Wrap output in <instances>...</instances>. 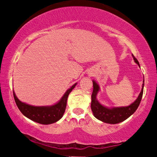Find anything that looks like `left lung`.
Masks as SVG:
<instances>
[{"instance_id": "1", "label": "left lung", "mask_w": 157, "mask_h": 157, "mask_svg": "<svg viewBox=\"0 0 157 157\" xmlns=\"http://www.w3.org/2000/svg\"><path fill=\"white\" fill-rule=\"evenodd\" d=\"M133 58H134V62L140 66L138 60L134 57L132 55ZM93 92L91 94V108L92 111L94 116L96 117L97 120L100 121L105 122L109 124H117L120 123L134 113L136 110L138 109L140 105V102H141L142 94H143V88H144V80L142 83V90L140 91V94L136 100L131 105L128 106H122V107H106V106L102 105L100 102L97 100V94L100 91V86L95 80H93Z\"/></svg>"}]
</instances>
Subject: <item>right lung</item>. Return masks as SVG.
<instances>
[{"label": "right lung", "instance_id": "1", "mask_svg": "<svg viewBox=\"0 0 157 157\" xmlns=\"http://www.w3.org/2000/svg\"><path fill=\"white\" fill-rule=\"evenodd\" d=\"M77 82L65 92L62 98L57 103L47 106H34L21 102L13 91L14 98L21 112L32 121L43 125L55 123L62 118L66 108L67 99L70 92L76 86Z\"/></svg>", "mask_w": 157, "mask_h": 157}]
</instances>
